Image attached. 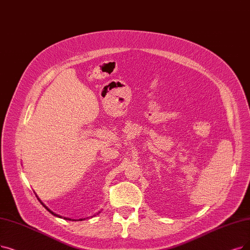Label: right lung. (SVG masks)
<instances>
[{"instance_id":"add662e5","label":"right lung","mask_w":250,"mask_h":250,"mask_svg":"<svg viewBox=\"0 0 250 250\" xmlns=\"http://www.w3.org/2000/svg\"><path fill=\"white\" fill-rule=\"evenodd\" d=\"M39 201H40V200H39ZM41 203H42V202H41ZM42 204H43V203H42ZM43 206H44V207H45V208H46V209H47V210H48V211H49V212H50V213H52V214H53V215H56V216H58V215H57V214H55V213H53V212H52V211H51V210H50V209H48V208H47V207H46V206H45V205H44V204H43ZM59 217H62V216H59ZM79 221H83V219H82V218H81V219H79Z\"/></svg>"}]
</instances>
